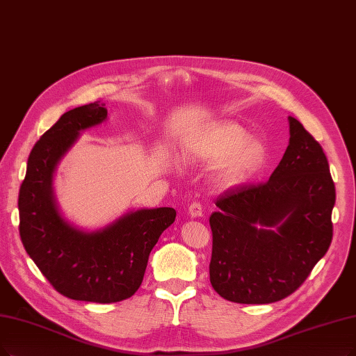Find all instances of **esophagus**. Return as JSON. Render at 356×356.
<instances>
[{"label":"esophagus","mask_w":356,"mask_h":356,"mask_svg":"<svg viewBox=\"0 0 356 356\" xmlns=\"http://www.w3.org/2000/svg\"><path fill=\"white\" fill-rule=\"evenodd\" d=\"M188 215L191 218H198L203 215V206L200 202H193L190 206H188Z\"/></svg>","instance_id":"34e87169"}]
</instances>
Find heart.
<instances>
[{"label": "heart", "mask_w": 356, "mask_h": 356, "mask_svg": "<svg viewBox=\"0 0 356 356\" xmlns=\"http://www.w3.org/2000/svg\"><path fill=\"white\" fill-rule=\"evenodd\" d=\"M244 137L245 130L241 125L222 124L195 141L190 152L204 161H218L226 156L219 166L218 179L223 184H234L259 168L266 158V145L260 138Z\"/></svg>", "instance_id": "heart-1"}]
</instances>
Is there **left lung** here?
I'll list each match as a JSON object with an SVG mask.
<instances>
[{"label":"left lung","instance_id":"8db88e82","mask_svg":"<svg viewBox=\"0 0 356 356\" xmlns=\"http://www.w3.org/2000/svg\"><path fill=\"white\" fill-rule=\"evenodd\" d=\"M289 133L270 179L226 190L209 219L210 283L231 302L270 304L289 296L332 244L336 188L329 162L292 117Z\"/></svg>","mask_w":356,"mask_h":356}]
</instances>
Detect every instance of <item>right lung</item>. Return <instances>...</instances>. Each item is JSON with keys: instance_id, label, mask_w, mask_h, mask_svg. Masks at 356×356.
<instances>
[{"instance_id": "add662e5", "label": "right lung", "mask_w": 356, "mask_h": 356, "mask_svg": "<svg viewBox=\"0 0 356 356\" xmlns=\"http://www.w3.org/2000/svg\"><path fill=\"white\" fill-rule=\"evenodd\" d=\"M105 118L104 105L79 106L36 141L19 193V231L26 252L56 292L76 301L112 304L140 288L149 254L177 211L141 209L90 234L61 218L52 194L54 169L80 130Z\"/></svg>"}]
</instances>
